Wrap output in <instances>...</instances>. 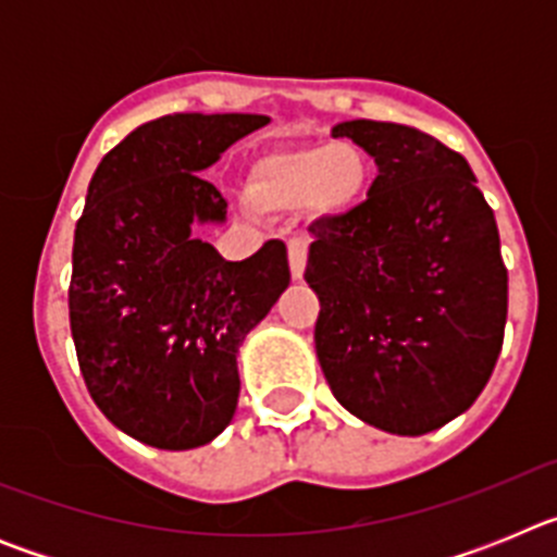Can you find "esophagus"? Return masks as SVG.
I'll return each mask as SVG.
<instances>
[{"mask_svg":"<svg viewBox=\"0 0 557 557\" xmlns=\"http://www.w3.org/2000/svg\"><path fill=\"white\" fill-rule=\"evenodd\" d=\"M307 253L309 245L304 239H293L289 243V273H293L295 282H301L304 270H307Z\"/></svg>","mask_w":557,"mask_h":557,"instance_id":"esophagus-1","label":"esophagus"}]
</instances>
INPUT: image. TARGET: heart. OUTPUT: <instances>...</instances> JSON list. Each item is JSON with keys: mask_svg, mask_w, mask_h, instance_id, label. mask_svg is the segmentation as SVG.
<instances>
[{"mask_svg": "<svg viewBox=\"0 0 557 557\" xmlns=\"http://www.w3.org/2000/svg\"><path fill=\"white\" fill-rule=\"evenodd\" d=\"M366 152L357 145H289L256 156L248 172V191L256 203L289 211L309 203L318 214L346 218L366 200Z\"/></svg>", "mask_w": 557, "mask_h": 557, "instance_id": "obj_1", "label": "heart"}]
</instances>
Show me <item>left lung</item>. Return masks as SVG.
Wrapping results in <instances>:
<instances>
[{
	"label": "left lung",
	"instance_id": "obj_1",
	"mask_svg": "<svg viewBox=\"0 0 557 557\" xmlns=\"http://www.w3.org/2000/svg\"><path fill=\"white\" fill-rule=\"evenodd\" d=\"M379 166L366 203L312 225L314 351L334 398L391 435L469 410L505 337L508 270L469 161L396 122L332 127Z\"/></svg>",
	"mask_w": 557,
	"mask_h": 557
}]
</instances>
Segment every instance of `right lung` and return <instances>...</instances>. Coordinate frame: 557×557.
<instances>
[{"label":"right lung","instance_id":"right-lung-1","mask_svg":"<svg viewBox=\"0 0 557 557\" xmlns=\"http://www.w3.org/2000/svg\"><path fill=\"white\" fill-rule=\"evenodd\" d=\"M268 122L166 113L106 152L88 184L69 284L77 362L102 416L156 449H195L231 424L236 354L289 287L278 239L225 262L198 236L228 211L200 172Z\"/></svg>","mask_w":557,"mask_h":557}]
</instances>
